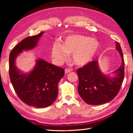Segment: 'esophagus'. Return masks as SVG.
<instances>
[{"label":"esophagus","instance_id":"1","mask_svg":"<svg viewBox=\"0 0 133 133\" xmlns=\"http://www.w3.org/2000/svg\"><path fill=\"white\" fill-rule=\"evenodd\" d=\"M71 71H72V70L70 69H69V68H66V69L64 70V71H65V73H66V74H67V73L71 72Z\"/></svg>","mask_w":133,"mask_h":133}]
</instances>
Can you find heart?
Listing matches in <instances>:
<instances>
[{
    "mask_svg": "<svg viewBox=\"0 0 133 133\" xmlns=\"http://www.w3.org/2000/svg\"><path fill=\"white\" fill-rule=\"evenodd\" d=\"M99 47L95 39L81 35L67 36L60 46L54 45L52 55L59 62L67 58V54H72V60L78 66H83L91 62Z\"/></svg>",
    "mask_w": 133,
    "mask_h": 133,
    "instance_id": "obj_1",
    "label": "heart"
}]
</instances>
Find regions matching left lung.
Masks as SVG:
<instances>
[{"mask_svg": "<svg viewBox=\"0 0 133 133\" xmlns=\"http://www.w3.org/2000/svg\"><path fill=\"white\" fill-rule=\"evenodd\" d=\"M122 63L114 72V78L104 75L99 69L98 61H92L77 70L79 78L78 92L85 102L91 105H99L111 101L121 89L125 77V62L119 43L116 42Z\"/></svg>", "mask_w": 133, "mask_h": 133, "instance_id": "left-lung-1", "label": "left lung"}]
</instances>
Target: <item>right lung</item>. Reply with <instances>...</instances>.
Instances as JSON below:
<instances>
[{
    "label": "right lung",
    "instance_id": "right-lung-1",
    "mask_svg": "<svg viewBox=\"0 0 133 133\" xmlns=\"http://www.w3.org/2000/svg\"><path fill=\"white\" fill-rule=\"evenodd\" d=\"M44 32L23 39L11 51L9 57L10 78L17 95L24 103L38 108L49 106L55 101L58 82L64 75V70L38 59L31 72L23 74L17 68L15 61L22 51L34 49Z\"/></svg>",
    "mask_w": 133,
    "mask_h": 133
}]
</instances>
